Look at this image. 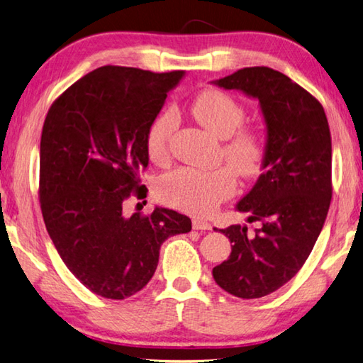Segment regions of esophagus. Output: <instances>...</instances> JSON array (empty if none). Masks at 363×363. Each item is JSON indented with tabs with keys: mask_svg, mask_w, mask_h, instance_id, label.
I'll list each match as a JSON object with an SVG mask.
<instances>
[{
	"mask_svg": "<svg viewBox=\"0 0 363 363\" xmlns=\"http://www.w3.org/2000/svg\"><path fill=\"white\" fill-rule=\"evenodd\" d=\"M193 229H196V230H210L211 224L208 221L196 218V220H193Z\"/></svg>",
	"mask_w": 363,
	"mask_h": 363,
	"instance_id": "34e87169",
	"label": "esophagus"
}]
</instances>
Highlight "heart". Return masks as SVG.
Listing matches in <instances>:
<instances>
[{"label": "heart", "instance_id": "heart-1", "mask_svg": "<svg viewBox=\"0 0 363 363\" xmlns=\"http://www.w3.org/2000/svg\"><path fill=\"white\" fill-rule=\"evenodd\" d=\"M191 113L208 133L224 139L223 155L238 175L248 179L259 172L265 155L264 143L256 133L238 129L245 120L240 102L228 93L208 90L194 99ZM175 129L177 115L172 111H164L152 121L147 131L150 160H166ZM235 175L229 167L215 170L179 167L161 177L158 196L164 203L186 213L208 215L235 193Z\"/></svg>", "mask_w": 363, "mask_h": 363}]
</instances>
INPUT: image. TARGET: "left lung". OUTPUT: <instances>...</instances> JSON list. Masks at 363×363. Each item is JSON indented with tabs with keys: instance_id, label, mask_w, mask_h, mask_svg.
Listing matches in <instances>:
<instances>
[{
	"instance_id": "left-lung-1",
	"label": "left lung",
	"mask_w": 363,
	"mask_h": 363,
	"mask_svg": "<svg viewBox=\"0 0 363 363\" xmlns=\"http://www.w3.org/2000/svg\"><path fill=\"white\" fill-rule=\"evenodd\" d=\"M261 106L267 128L262 174L237 203L261 228L232 224L220 232L232 252L213 278L225 292L259 298L302 269L323 230L332 199V138L320 102L272 67H243L213 82Z\"/></svg>"
}]
</instances>
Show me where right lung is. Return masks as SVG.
<instances>
[{"instance_id":"right-lung-1","label":"right lung","mask_w":363,"mask_h":363,"mask_svg":"<svg viewBox=\"0 0 363 363\" xmlns=\"http://www.w3.org/2000/svg\"><path fill=\"white\" fill-rule=\"evenodd\" d=\"M184 71L102 66L75 82L47 113L39 201L60 257L98 296L123 300L152 279L164 240L191 230L188 216L156 207L125 215L140 197L147 131Z\"/></svg>"}]
</instances>
